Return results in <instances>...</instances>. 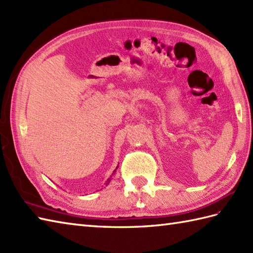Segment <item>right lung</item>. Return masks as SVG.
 <instances>
[{
	"label": "right lung",
	"instance_id": "1",
	"mask_svg": "<svg viewBox=\"0 0 253 253\" xmlns=\"http://www.w3.org/2000/svg\"><path fill=\"white\" fill-rule=\"evenodd\" d=\"M117 168H118V166H117ZM117 168H116V169H114V171H113V174H112V176H113V175H114V174L116 173V169H117ZM112 176L110 177V178H109V179H107V180H106V182H105V186H107V185H109V182L111 181V178H112Z\"/></svg>",
	"mask_w": 253,
	"mask_h": 253
}]
</instances>
